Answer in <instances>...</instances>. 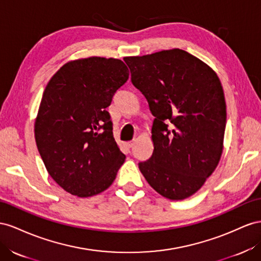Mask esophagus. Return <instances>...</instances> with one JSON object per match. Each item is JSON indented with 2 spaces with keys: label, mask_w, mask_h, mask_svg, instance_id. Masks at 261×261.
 Masks as SVG:
<instances>
[{
  "label": "esophagus",
  "mask_w": 261,
  "mask_h": 261,
  "mask_svg": "<svg viewBox=\"0 0 261 261\" xmlns=\"http://www.w3.org/2000/svg\"><path fill=\"white\" fill-rule=\"evenodd\" d=\"M133 145H135V142H133V141H131V142H128V143H126V146H128L129 148H131Z\"/></svg>",
  "instance_id": "1"
}]
</instances>
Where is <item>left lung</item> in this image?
I'll return each instance as SVG.
<instances>
[{"instance_id": "left-lung-1", "label": "left lung", "mask_w": 261, "mask_h": 261, "mask_svg": "<svg viewBox=\"0 0 261 261\" xmlns=\"http://www.w3.org/2000/svg\"><path fill=\"white\" fill-rule=\"evenodd\" d=\"M124 61L132 84L155 117L154 151L139 163L140 172L164 198H189L214 172L223 152L226 103L220 79L181 49L126 57Z\"/></svg>"}]
</instances>
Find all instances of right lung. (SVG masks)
<instances>
[{
    "mask_svg": "<svg viewBox=\"0 0 261 261\" xmlns=\"http://www.w3.org/2000/svg\"><path fill=\"white\" fill-rule=\"evenodd\" d=\"M128 79L119 59L91 57L65 63L44 88L36 144L52 179L73 196L106 190L124 163L107 107Z\"/></svg>",
    "mask_w": 261,
    "mask_h": 261,
    "instance_id": "right-lung-1",
    "label": "right lung"
}]
</instances>
